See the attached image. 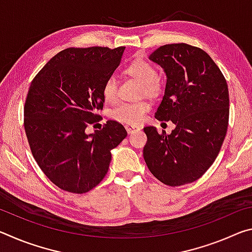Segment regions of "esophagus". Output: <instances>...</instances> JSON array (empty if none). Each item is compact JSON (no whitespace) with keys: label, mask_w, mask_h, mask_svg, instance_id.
I'll list each match as a JSON object with an SVG mask.
<instances>
[{"label":"esophagus","mask_w":252,"mask_h":252,"mask_svg":"<svg viewBox=\"0 0 252 252\" xmlns=\"http://www.w3.org/2000/svg\"><path fill=\"white\" fill-rule=\"evenodd\" d=\"M126 129L127 133H129V134L134 133V132H136V131H140V127H139V126H131V125H127V126H126Z\"/></svg>","instance_id":"34e87169"}]
</instances>
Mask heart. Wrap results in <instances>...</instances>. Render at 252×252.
Returning <instances> with one entry per match:
<instances>
[{"label":"heart","mask_w":252,"mask_h":252,"mask_svg":"<svg viewBox=\"0 0 252 252\" xmlns=\"http://www.w3.org/2000/svg\"><path fill=\"white\" fill-rule=\"evenodd\" d=\"M126 73L129 74L143 84V91L149 95H155L161 89V81L158 76V72L150 62L142 59H136L126 66ZM119 83L116 76L111 75L104 81L102 87V95L108 103H114L118 100ZM151 105L147 101L140 102H122L110 111L112 120L136 125L141 122L146 114L150 111Z\"/></svg>","instance_id":"1"}]
</instances>
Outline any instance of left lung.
Masks as SVG:
<instances>
[{
    "mask_svg": "<svg viewBox=\"0 0 252 252\" xmlns=\"http://www.w3.org/2000/svg\"><path fill=\"white\" fill-rule=\"evenodd\" d=\"M149 59L161 65L167 85L156 112L172 121L171 134L146 126L143 158L150 172L170 187L202 177L218 157L229 125V91L222 72L208 53L186 43L165 44Z\"/></svg>",
    "mask_w": 252,
    "mask_h": 252,
    "instance_id": "1",
    "label": "left lung"
}]
</instances>
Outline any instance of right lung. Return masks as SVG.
Wrapping results in <instances>:
<instances>
[{"label": "right lung", "mask_w": 252, "mask_h": 252, "mask_svg": "<svg viewBox=\"0 0 252 252\" xmlns=\"http://www.w3.org/2000/svg\"><path fill=\"white\" fill-rule=\"evenodd\" d=\"M125 49L67 48L46 63L29 88L24 129L30 149L50 181L67 192L85 193L99 185L109 170L111 150L127 134L113 120L85 133L102 119V87Z\"/></svg>", "instance_id": "right-lung-1"}]
</instances>
